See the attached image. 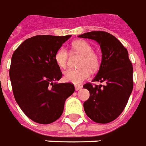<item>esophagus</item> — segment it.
<instances>
[{
    "mask_svg": "<svg viewBox=\"0 0 146 146\" xmlns=\"http://www.w3.org/2000/svg\"><path fill=\"white\" fill-rule=\"evenodd\" d=\"M82 88V85H75L76 91H79V90H81Z\"/></svg>",
    "mask_w": 146,
    "mask_h": 146,
    "instance_id": "esophagus-1",
    "label": "esophagus"
}]
</instances>
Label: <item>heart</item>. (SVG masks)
<instances>
[{
	"instance_id": "b5f03b06",
	"label": "heart",
	"mask_w": 146,
	"mask_h": 146,
	"mask_svg": "<svg viewBox=\"0 0 146 146\" xmlns=\"http://www.w3.org/2000/svg\"><path fill=\"white\" fill-rule=\"evenodd\" d=\"M71 52L81 54L79 67L76 70H67L64 73V79L67 82L79 84L90 76L92 71L98 70L100 67L99 55L92 49V45L84 40H75L71 44ZM69 53L64 47H60L54 54V60L61 68H66Z\"/></svg>"
}]
</instances>
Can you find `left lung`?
<instances>
[{"mask_svg": "<svg viewBox=\"0 0 146 146\" xmlns=\"http://www.w3.org/2000/svg\"><path fill=\"white\" fill-rule=\"evenodd\" d=\"M78 36L95 40L100 45L101 64L92 82H105L104 85H83L90 93L84 102V110L94 121L110 123L123 112L132 92L133 66L128 52L118 39L107 32H88Z\"/></svg>", "mask_w": 146, "mask_h": 146, "instance_id": "left-lung-1", "label": "left lung"}]
</instances>
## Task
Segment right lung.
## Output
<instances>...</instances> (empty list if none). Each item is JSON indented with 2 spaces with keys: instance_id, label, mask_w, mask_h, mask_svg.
<instances>
[{
  "instance_id": "add662e5",
  "label": "right lung",
  "mask_w": 146,
  "mask_h": 146,
  "mask_svg": "<svg viewBox=\"0 0 146 146\" xmlns=\"http://www.w3.org/2000/svg\"><path fill=\"white\" fill-rule=\"evenodd\" d=\"M71 35H37L25 40L12 56L9 69L14 98L28 118L47 124L62 115L73 84L58 83L62 77L54 54Z\"/></svg>"
}]
</instances>
